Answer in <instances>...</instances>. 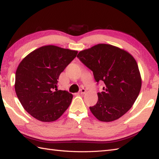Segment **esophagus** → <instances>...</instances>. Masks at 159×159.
<instances>
[{
  "label": "esophagus",
  "instance_id": "1",
  "mask_svg": "<svg viewBox=\"0 0 159 159\" xmlns=\"http://www.w3.org/2000/svg\"><path fill=\"white\" fill-rule=\"evenodd\" d=\"M85 92H86V89H84V88H82L81 89H80V93H81V94H85Z\"/></svg>",
  "mask_w": 159,
  "mask_h": 159
}]
</instances>
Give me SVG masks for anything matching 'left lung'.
Listing matches in <instances>:
<instances>
[{
    "instance_id": "1",
    "label": "left lung",
    "mask_w": 159,
    "mask_h": 159,
    "mask_svg": "<svg viewBox=\"0 0 159 159\" xmlns=\"http://www.w3.org/2000/svg\"><path fill=\"white\" fill-rule=\"evenodd\" d=\"M77 57L93 72L97 84L104 82L103 92L90 111L98 120L112 121L126 113L137 100L141 79L135 59L112 45L100 43L84 50Z\"/></svg>"
}]
</instances>
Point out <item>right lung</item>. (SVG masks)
<instances>
[{
    "label": "right lung",
    "mask_w": 159,
    "mask_h": 159,
    "mask_svg": "<svg viewBox=\"0 0 159 159\" xmlns=\"http://www.w3.org/2000/svg\"><path fill=\"white\" fill-rule=\"evenodd\" d=\"M77 53L56 46H45L29 54L19 64L16 72V95L24 109L35 119L55 121L69 107L72 94L57 90V83L60 74Z\"/></svg>",
    "instance_id": "1"
}]
</instances>
